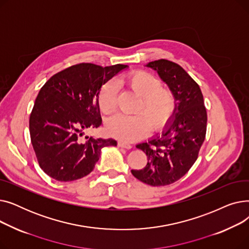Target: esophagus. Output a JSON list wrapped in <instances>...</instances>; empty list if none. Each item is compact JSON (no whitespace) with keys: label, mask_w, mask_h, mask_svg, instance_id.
I'll use <instances>...</instances> for the list:
<instances>
[{"label":"esophagus","mask_w":249,"mask_h":249,"mask_svg":"<svg viewBox=\"0 0 249 249\" xmlns=\"http://www.w3.org/2000/svg\"><path fill=\"white\" fill-rule=\"evenodd\" d=\"M118 146L125 148V149H131L132 148L131 144H129V143L124 142V141H118Z\"/></svg>","instance_id":"34e87169"}]
</instances>
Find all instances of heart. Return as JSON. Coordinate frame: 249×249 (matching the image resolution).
I'll list each match as a JSON object with an SVG mask.
<instances>
[{
    "mask_svg": "<svg viewBox=\"0 0 249 249\" xmlns=\"http://www.w3.org/2000/svg\"><path fill=\"white\" fill-rule=\"evenodd\" d=\"M122 83L140 96L135 108L140 113L110 117L106 121V130L110 135L128 142L134 141L146 134L149 123L152 129H159L168 121L176 102L172 91L161 88L158 77L144 71H136L125 75ZM116 97L117 89L112 81L103 85L98 95L100 110L105 114L111 113L116 106Z\"/></svg>",
    "mask_w": 249,
    "mask_h": 249,
    "instance_id": "1",
    "label": "heart"
}]
</instances>
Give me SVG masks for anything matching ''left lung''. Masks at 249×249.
Instances as JSON below:
<instances>
[{"instance_id":"obj_1","label":"left lung","mask_w":249,"mask_h":249,"mask_svg":"<svg viewBox=\"0 0 249 249\" xmlns=\"http://www.w3.org/2000/svg\"><path fill=\"white\" fill-rule=\"evenodd\" d=\"M175 98V110L161 133L136 145L147 156L132 175L153 187L171 185L184 177L198 159L206 136L207 112L199 85L178 64L166 59L148 62Z\"/></svg>"}]
</instances>
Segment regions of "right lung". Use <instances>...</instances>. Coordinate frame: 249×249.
Returning <instances> with one entry per match:
<instances>
[{"instance_id":"add662e5","label":"right lung","mask_w":249,"mask_h":249,"mask_svg":"<svg viewBox=\"0 0 249 249\" xmlns=\"http://www.w3.org/2000/svg\"><path fill=\"white\" fill-rule=\"evenodd\" d=\"M128 69L80 63L51 76L32 109L29 130L42 171L59 181L82 178L93 172L102 148L117 146L109 138L86 136L85 130L102 124L98 95L103 85Z\"/></svg>"}]
</instances>
